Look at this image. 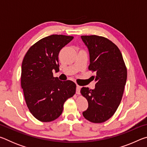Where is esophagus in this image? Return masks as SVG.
Returning <instances> with one entry per match:
<instances>
[{
	"label": "esophagus",
	"instance_id": "34e87169",
	"mask_svg": "<svg viewBox=\"0 0 147 147\" xmlns=\"http://www.w3.org/2000/svg\"><path fill=\"white\" fill-rule=\"evenodd\" d=\"M80 88H81V87L80 86H78V85L76 86V93L77 94H80Z\"/></svg>",
	"mask_w": 147,
	"mask_h": 147
}]
</instances>
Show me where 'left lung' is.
<instances>
[{
  "label": "left lung",
  "instance_id": "8db88e82",
  "mask_svg": "<svg viewBox=\"0 0 147 147\" xmlns=\"http://www.w3.org/2000/svg\"><path fill=\"white\" fill-rule=\"evenodd\" d=\"M88 47L89 70L95 72V88L83 87L80 93L88 102L82 113L91 123H102L115 113L121 103L127 79V69L120 50L112 41L96 35L82 36Z\"/></svg>",
  "mask_w": 147,
  "mask_h": 147
}]
</instances>
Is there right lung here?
I'll list each match as a JSON object with an SVG mask.
<instances>
[{
  "instance_id": "add662e5",
  "label": "right lung",
  "mask_w": 147,
  "mask_h": 147,
  "mask_svg": "<svg viewBox=\"0 0 147 147\" xmlns=\"http://www.w3.org/2000/svg\"><path fill=\"white\" fill-rule=\"evenodd\" d=\"M73 38L57 34L45 37L34 44L24 57L21 88L29 111L41 122L58 118L65 102L76 93L75 83L59 80L53 73L59 71V51Z\"/></svg>"
}]
</instances>
